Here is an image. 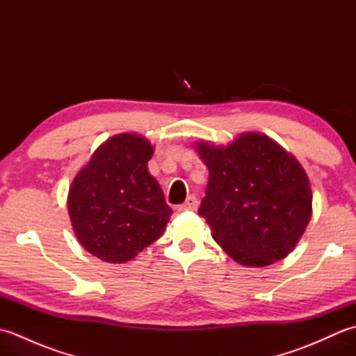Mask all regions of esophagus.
Listing matches in <instances>:
<instances>
[{
  "instance_id": "1",
  "label": "esophagus",
  "mask_w": 356,
  "mask_h": 356,
  "mask_svg": "<svg viewBox=\"0 0 356 356\" xmlns=\"http://www.w3.org/2000/svg\"><path fill=\"white\" fill-rule=\"evenodd\" d=\"M197 207H199L197 197H195V195H190V197L185 200L184 205L180 207V209H182V211H195V209H197Z\"/></svg>"
}]
</instances>
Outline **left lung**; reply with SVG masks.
Returning <instances> with one entry per match:
<instances>
[{
    "mask_svg": "<svg viewBox=\"0 0 356 356\" xmlns=\"http://www.w3.org/2000/svg\"><path fill=\"white\" fill-rule=\"evenodd\" d=\"M195 149L209 170L199 216L225 252L254 268L292 252L312 217L311 182L297 159L261 133Z\"/></svg>",
    "mask_w": 356,
    "mask_h": 356,
    "instance_id": "8db88e82",
    "label": "left lung"
}]
</instances>
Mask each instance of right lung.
<instances>
[{
    "label": "right lung",
    "instance_id": "add662e5",
    "mask_svg": "<svg viewBox=\"0 0 356 356\" xmlns=\"http://www.w3.org/2000/svg\"><path fill=\"white\" fill-rule=\"evenodd\" d=\"M153 153L142 136L116 134L73 179L67 197L73 231L97 259L130 261L163 234L172 209L148 172Z\"/></svg>",
    "mask_w": 356,
    "mask_h": 356
}]
</instances>
